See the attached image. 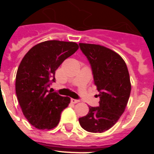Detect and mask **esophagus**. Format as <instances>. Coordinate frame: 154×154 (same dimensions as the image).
I'll use <instances>...</instances> for the list:
<instances>
[{
	"mask_svg": "<svg viewBox=\"0 0 154 154\" xmlns=\"http://www.w3.org/2000/svg\"><path fill=\"white\" fill-rule=\"evenodd\" d=\"M71 102L72 103H74V104H75V103H78L79 102V100H78V99H71Z\"/></svg>",
	"mask_w": 154,
	"mask_h": 154,
	"instance_id": "esophagus-1",
	"label": "esophagus"
}]
</instances>
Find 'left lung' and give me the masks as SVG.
<instances>
[{
    "label": "left lung",
    "instance_id": "1",
    "mask_svg": "<svg viewBox=\"0 0 154 154\" xmlns=\"http://www.w3.org/2000/svg\"><path fill=\"white\" fill-rule=\"evenodd\" d=\"M79 46L91 65L100 100L99 106H89V113L79 121L86 131L103 133L124 112L131 92L129 71L123 58L108 48L86 43Z\"/></svg>",
    "mask_w": 154,
    "mask_h": 154
}]
</instances>
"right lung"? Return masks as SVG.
Masks as SVG:
<instances>
[{"instance_id":"1","label":"right lung","mask_w":154,"mask_h":154,"mask_svg":"<svg viewBox=\"0 0 154 154\" xmlns=\"http://www.w3.org/2000/svg\"><path fill=\"white\" fill-rule=\"evenodd\" d=\"M78 49L75 42L46 41L31 48L19 65L16 95L24 116L37 129L55 128L70 103V98L51 92L48 87L55 82L57 69Z\"/></svg>"}]
</instances>
